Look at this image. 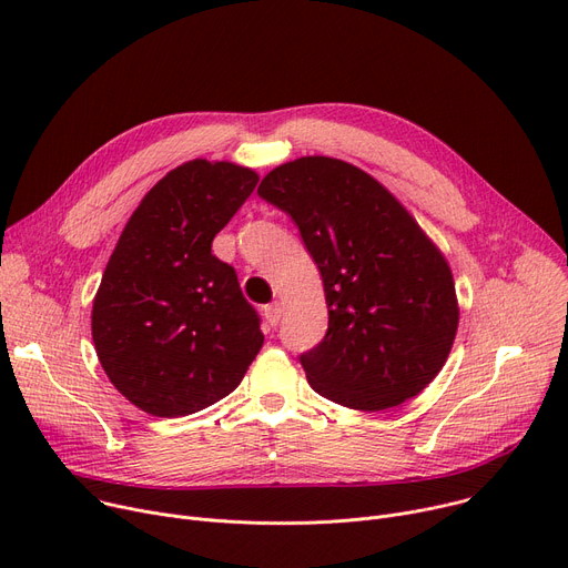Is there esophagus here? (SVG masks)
<instances>
[{"label":"esophagus","instance_id":"1","mask_svg":"<svg viewBox=\"0 0 568 568\" xmlns=\"http://www.w3.org/2000/svg\"><path fill=\"white\" fill-rule=\"evenodd\" d=\"M281 304L278 302H274V304H268V306H264V320H266V324L268 326H276L278 324V320H281Z\"/></svg>","mask_w":568,"mask_h":568}]
</instances>
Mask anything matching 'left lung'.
Masks as SVG:
<instances>
[{
	"mask_svg": "<svg viewBox=\"0 0 568 568\" xmlns=\"http://www.w3.org/2000/svg\"><path fill=\"white\" fill-rule=\"evenodd\" d=\"M260 197L292 216L315 260L329 329L302 354L313 389L377 412L422 394L458 332L452 266L375 176L329 156L268 172Z\"/></svg>",
	"mask_w": 568,
	"mask_h": 568,
	"instance_id": "obj_1",
	"label": "left lung"
}]
</instances>
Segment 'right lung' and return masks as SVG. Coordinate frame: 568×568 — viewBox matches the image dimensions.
<instances>
[{
  "instance_id": "1",
  "label": "right lung",
  "mask_w": 568,
  "mask_h": 568,
  "mask_svg": "<svg viewBox=\"0 0 568 568\" xmlns=\"http://www.w3.org/2000/svg\"><path fill=\"white\" fill-rule=\"evenodd\" d=\"M230 161L170 170L131 214L92 308V338L114 389L154 416H186L244 379L264 334L214 236L257 184Z\"/></svg>"
}]
</instances>
